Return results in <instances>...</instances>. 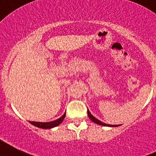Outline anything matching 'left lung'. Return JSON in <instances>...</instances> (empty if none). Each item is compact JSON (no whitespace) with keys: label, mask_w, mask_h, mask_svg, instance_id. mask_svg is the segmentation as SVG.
Returning a JSON list of instances; mask_svg holds the SVG:
<instances>
[{"label":"left lung","mask_w":156,"mask_h":156,"mask_svg":"<svg viewBox=\"0 0 156 156\" xmlns=\"http://www.w3.org/2000/svg\"><path fill=\"white\" fill-rule=\"evenodd\" d=\"M87 113H88V116H89V118L90 119V120H91L92 121H93V122H95V124H99V125H102L104 126H110V127H116V126H120V125H112V124H105V123L101 122V121H99L98 119H97L96 118L94 117V116L92 115L91 113H90V112L89 111V109H88V111H87Z\"/></svg>","instance_id":"left-lung-1"}]
</instances>
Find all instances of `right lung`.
Returning a JSON list of instances; mask_svg holds the SVG:
<instances>
[{"mask_svg": "<svg viewBox=\"0 0 156 156\" xmlns=\"http://www.w3.org/2000/svg\"><path fill=\"white\" fill-rule=\"evenodd\" d=\"M65 116H66V112L61 116L59 119L55 120V121H49V122H36V121H30V124L32 125L37 126V127L41 128V129H51V128L55 127V126H58L60 124H61L63 121H64Z\"/></svg>", "mask_w": 156, "mask_h": 156, "instance_id": "right-lung-1", "label": "right lung"}]
</instances>
